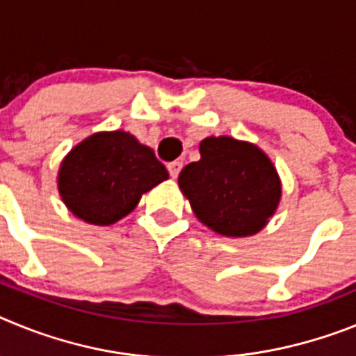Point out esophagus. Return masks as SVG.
<instances>
[{"instance_id": "obj_1", "label": "esophagus", "mask_w": 356, "mask_h": 356, "mask_svg": "<svg viewBox=\"0 0 356 356\" xmlns=\"http://www.w3.org/2000/svg\"><path fill=\"white\" fill-rule=\"evenodd\" d=\"M181 168H184V162H180V160L169 162L168 163V169H169V175H171V178H176V176L180 175Z\"/></svg>"}]
</instances>
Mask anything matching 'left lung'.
Masks as SVG:
<instances>
[{
	"mask_svg": "<svg viewBox=\"0 0 356 356\" xmlns=\"http://www.w3.org/2000/svg\"><path fill=\"white\" fill-rule=\"evenodd\" d=\"M200 153L178 176L197 219L225 237L259 234L282 197L269 156L254 144L225 135L201 140Z\"/></svg>",
	"mask_w": 356,
	"mask_h": 356,
	"instance_id": "8db88e82",
	"label": "left lung"
}]
</instances>
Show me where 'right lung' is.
<instances>
[{
	"label": "right lung",
	"instance_id": "right-lung-1",
	"mask_svg": "<svg viewBox=\"0 0 356 356\" xmlns=\"http://www.w3.org/2000/svg\"><path fill=\"white\" fill-rule=\"evenodd\" d=\"M153 149L128 131H99L69 151L58 171V193L76 217L97 226L114 225L140 196L168 180Z\"/></svg>",
	"mask_w": 356,
	"mask_h": 356
}]
</instances>
